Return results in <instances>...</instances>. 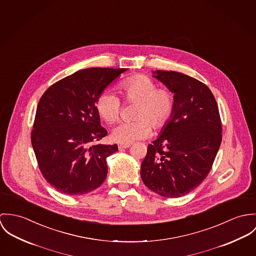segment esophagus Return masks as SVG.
<instances>
[{
	"label": "esophagus",
	"instance_id": "obj_1",
	"mask_svg": "<svg viewBox=\"0 0 256 256\" xmlns=\"http://www.w3.org/2000/svg\"><path fill=\"white\" fill-rule=\"evenodd\" d=\"M128 147H130V143H122V144H118V149H120V150L128 148Z\"/></svg>",
	"mask_w": 256,
	"mask_h": 256
}]
</instances>
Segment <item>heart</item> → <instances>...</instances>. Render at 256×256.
<instances>
[{
	"label": "heart",
	"instance_id": "heart-1",
	"mask_svg": "<svg viewBox=\"0 0 256 256\" xmlns=\"http://www.w3.org/2000/svg\"><path fill=\"white\" fill-rule=\"evenodd\" d=\"M118 88L128 102H138L134 122H122L112 132L113 140L132 143L148 138L152 124L159 130L172 118L176 101L172 92L167 88H157L156 82L145 74H136L120 82ZM98 114L108 124H114L122 111L120 98L112 91L102 92L95 101Z\"/></svg>",
	"mask_w": 256,
	"mask_h": 256
}]
</instances>
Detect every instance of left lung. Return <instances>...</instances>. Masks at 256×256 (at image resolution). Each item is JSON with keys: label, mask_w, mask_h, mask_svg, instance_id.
<instances>
[{"label": "left lung", "mask_w": 256, "mask_h": 256, "mask_svg": "<svg viewBox=\"0 0 256 256\" xmlns=\"http://www.w3.org/2000/svg\"><path fill=\"white\" fill-rule=\"evenodd\" d=\"M174 93L176 107L161 134L148 145L140 169L144 184L164 198L188 194L205 180L222 142V124L211 90L178 72L156 70Z\"/></svg>", "instance_id": "obj_1"}]
</instances>
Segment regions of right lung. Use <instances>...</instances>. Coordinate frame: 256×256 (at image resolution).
Wrapping results in <instances>:
<instances>
[{"label":"right lung","mask_w":256,"mask_h":256,"mask_svg":"<svg viewBox=\"0 0 256 256\" xmlns=\"http://www.w3.org/2000/svg\"><path fill=\"white\" fill-rule=\"evenodd\" d=\"M126 70H82L58 80L42 95L31 143L41 174L58 192L82 196L104 182L106 159L118 151V145L96 144L108 132L101 126L95 101Z\"/></svg>","instance_id":"right-lung-1"}]
</instances>
